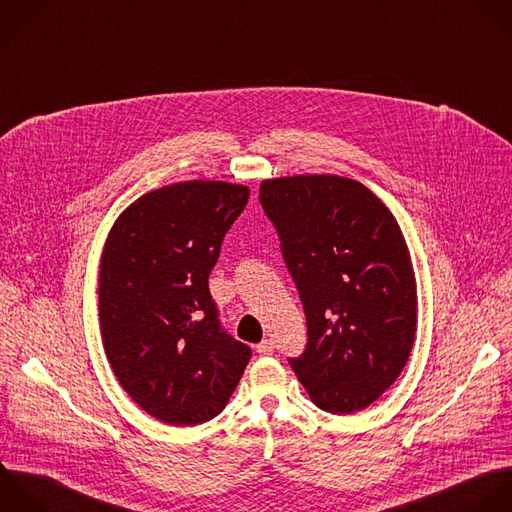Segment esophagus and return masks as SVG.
I'll return each mask as SVG.
<instances>
[{"mask_svg":"<svg viewBox=\"0 0 512 512\" xmlns=\"http://www.w3.org/2000/svg\"><path fill=\"white\" fill-rule=\"evenodd\" d=\"M273 351H275V343H273L271 339H263V341L257 345V353L263 355V357L273 355Z\"/></svg>","mask_w":512,"mask_h":512,"instance_id":"obj_1","label":"esophagus"}]
</instances>
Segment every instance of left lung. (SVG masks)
<instances>
[{
	"mask_svg": "<svg viewBox=\"0 0 512 512\" xmlns=\"http://www.w3.org/2000/svg\"><path fill=\"white\" fill-rule=\"evenodd\" d=\"M259 201L305 309L295 375L327 413L367 409L405 369L417 331L415 271L397 219L339 175L265 179Z\"/></svg>",
	"mask_w": 512,
	"mask_h": 512,
	"instance_id": "8db88e82",
	"label": "left lung"
}]
</instances>
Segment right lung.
I'll return each mask as SVG.
<instances>
[{
    "mask_svg": "<svg viewBox=\"0 0 512 512\" xmlns=\"http://www.w3.org/2000/svg\"><path fill=\"white\" fill-rule=\"evenodd\" d=\"M249 187L183 181L141 195L113 223L99 265V327L125 393L173 427L217 417L251 349L221 329L209 273Z\"/></svg>",
    "mask_w": 512,
    "mask_h": 512,
    "instance_id": "1",
    "label": "right lung"
}]
</instances>
